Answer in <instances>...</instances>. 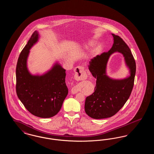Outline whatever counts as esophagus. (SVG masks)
Returning a JSON list of instances; mask_svg holds the SVG:
<instances>
[{"instance_id": "1", "label": "esophagus", "mask_w": 154, "mask_h": 154, "mask_svg": "<svg viewBox=\"0 0 154 154\" xmlns=\"http://www.w3.org/2000/svg\"><path fill=\"white\" fill-rule=\"evenodd\" d=\"M74 77H75V79L77 80H84L86 79L87 75L84 71V69L81 66L76 67V69H75ZM72 92L73 94H75L77 92V90L75 88H73L72 89Z\"/></svg>"}]
</instances>
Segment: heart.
I'll return each instance as SVG.
<instances>
[{"mask_svg": "<svg viewBox=\"0 0 154 154\" xmlns=\"http://www.w3.org/2000/svg\"><path fill=\"white\" fill-rule=\"evenodd\" d=\"M94 42H92V41H91V42H89V43H88V44H87V47H89V46H92V45H94ZM95 51H94V53H95Z\"/></svg>", "mask_w": 154, "mask_h": 154, "instance_id": "1", "label": "heart"}]
</instances>
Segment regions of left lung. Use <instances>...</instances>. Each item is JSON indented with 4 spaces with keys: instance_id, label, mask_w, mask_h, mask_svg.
Here are the masks:
<instances>
[{
    "instance_id": "1",
    "label": "left lung",
    "mask_w": 154,
    "mask_h": 154,
    "mask_svg": "<svg viewBox=\"0 0 154 154\" xmlns=\"http://www.w3.org/2000/svg\"><path fill=\"white\" fill-rule=\"evenodd\" d=\"M114 43L108 52L92 59L88 66L92 75L96 79L95 92L86 97L85 111L90 117L103 119L114 116L124 106L131 94L136 74V62L132 52L123 39L112 34ZM115 51L122 53L131 75L122 80L110 79L105 73L110 55Z\"/></svg>"
}]
</instances>
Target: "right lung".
I'll return each instance as SVG.
<instances>
[{"mask_svg":"<svg viewBox=\"0 0 154 154\" xmlns=\"http://www.w3.org/2000/svg\"><path fill=\"white\" fill-rule=\"evenodd\" d=\"M38 34L35 31L23 48L16 67V92L25 107L32 114L47 118L58 114L68 94L66 70L55 64L42 75L30 74L26 66L30 48L37 42Z\"/></svg>","mask_w":154,"mask_h":154,"instance_id":"add662e5","label":"right lung"}]
</instances>
